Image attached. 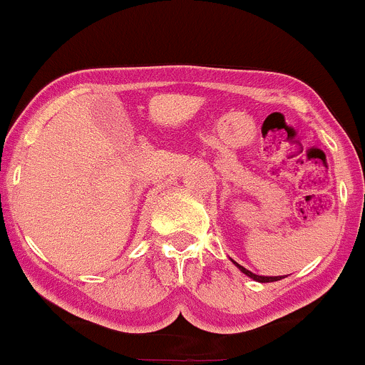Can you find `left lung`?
Masks as SVG:
<instances>
[{"label":"left lung","mask_w":365,"mask_h":365,"mask_svg":"<svg viewBox=\"0 0 365 365\" xmlns=\"http://www.w3.org/2000/svg\"><path fill=\"white\" fill-rule=\"evenodd\" d=\"M235 265L240 269V271L244 272V274H246V277L253 278V280H257V282H262V284H267V282H278V280H282V277H258V274H253V272L247 271L246 267H242V265L237 264V262H235Z\"/></svg>","instance_id":"left-lung-1"}]
</instances>
